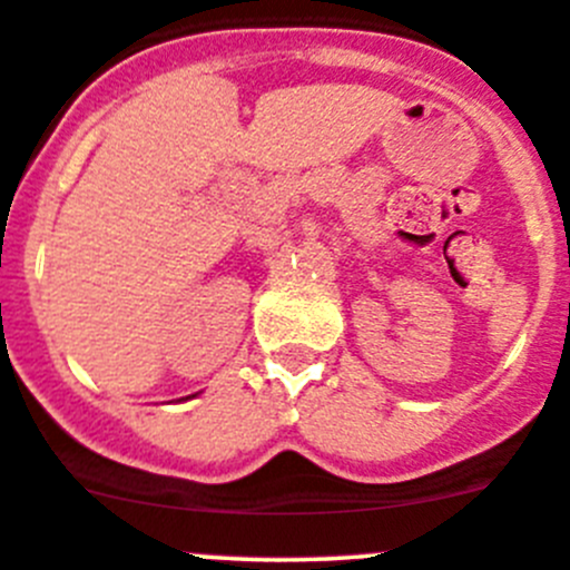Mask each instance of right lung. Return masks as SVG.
Returning a JSON list of instances; mask_svg holds the SVG:
<instances>
[{
	"mask_svg": "<svg viewBox=\"0 0 570 570\" xmlns=\"http://www.w3.org/2000/svg\"><path fill=\"white\" fill-rule=\"evenodd\" d=\"M193 397H195V394H193Z\"/></svg>",
	"mask_w": 570,
	"mask_h": 570,
	"instance_id": "right-lung-1",
	"label": "right lung"
}]
</instances>
